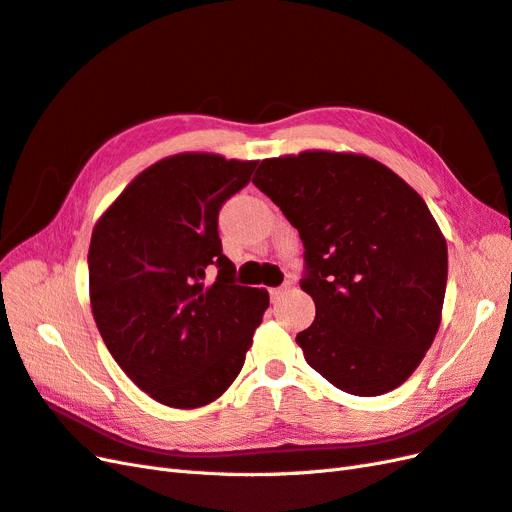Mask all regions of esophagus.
<instances>
[{
	"label": "esophagus",
	"mask_w": 512,
	"mask_h": 512,
	"mask_svg": "<svg viewBox=\"0 0 512 512\" xmlns=\"http://www.w3.org/2000/svg\"><path fill=\"white\" fill-rule=\"evenodd\" d=\"M289 287H291V283H285V285H281V287H274V289H270V298H272V300H279Z\"/></svg>",
	"instance_id": "34e87169"
}]
</instances>
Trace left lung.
I'll return each instance as SVG.
<instances>
[{"mask_svg":"<svg viewBox=\"0 0 512 512\" xmlns=\"http://www.w3.org/2000/svg\"><path fill=\"white\" fill-rule=\"evenodd\" d=\"M253 184L304 244L300 287L315 302L296 337L306 362L358 397L401 386L435 339L446 294L448 248L427 203L360 154L266 158Z\"/></svg>","mask_w":512,"mask_h":512,"instance_id":"left-lung-1","label":"left lung"}]
</instances>
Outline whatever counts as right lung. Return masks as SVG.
Returning <instances> with one entry per match:
<instances>
[{
	"label": "right lung",
	"instance_id": "add662e5",
	"mask_svg": "<svg viewBox=\"0 0 512 512\" xmlns=\"http://www.w3.org/2000/svg\"><path fill=\"white\" fill-rule=\"evenodd\" d=\"M255 167L199 152L163 158L94 227L87 266L100 337L163 405L193 410L221 397L270 304L266 289L236 283L218 238V210Z\"/></svg>",
	"mask_w": 512,
	"mask_h": 512
}]
</instances>
